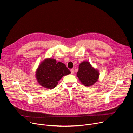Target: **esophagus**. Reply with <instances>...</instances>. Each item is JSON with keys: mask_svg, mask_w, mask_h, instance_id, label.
I'll use <instances>...</instances> for the list:
<instances>
[{"mask_svg": "<svg viewBox=\"0 0 133 133\" xmlns=\"http://www.w3.org/2000/svg\"><path fill=\"white\" fill-rule=\"evenodd\" d=\"M74 69H70V72H71V74H73L74 73Z\"/></svg>", "mask_w": 133, "mask_h": 133, "instance_id": "obj_1", "label": "esophagus"}]
</instances>
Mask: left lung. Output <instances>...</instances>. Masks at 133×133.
Segmentation results:
<instances>
[{
    "label": "left lung",
    "mask_w": 133,
    "mask_h": 133,
    "mask_svg": "<svg viewBox=\"0 0 133 133\" xmlns=\"http://www.w3.org/2000/svg\"><path fill=\"white\" fill-rule=\"evenodd\" d=\"M77 76L85 86H89L95 83L99 77L98 71L91 67L89 63L83 62L79 66Z\"/></svg>",
    "instance_id": "left-lung-1"
}]
</instances>
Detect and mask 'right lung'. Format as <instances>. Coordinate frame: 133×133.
Segmentation results:
<instances>
[{
    "instance_id": "1",
    "label": "right lung",
    "mask_w": 133,
    "mask_h": 133,
    "mask_svg": "<svg viewBox=\"0 0 133 133\" xmlns=\"http://www.w3.org/2000/svg\"><path fill=\"white\" fill-rule=\"evenodd\" d=\"M70 73L66 65L57 63L54 59H47L39 66L36 71V78L42 86L52 89L55 88L58 82L65 75Z\"/></svg>"
}]
</instances>
